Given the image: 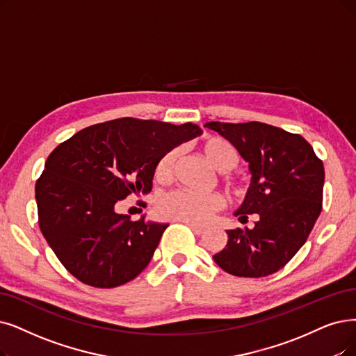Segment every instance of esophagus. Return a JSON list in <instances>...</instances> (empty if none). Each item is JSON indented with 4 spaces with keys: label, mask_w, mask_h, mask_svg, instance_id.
Masks as SVG:
<instances>
[{
    "label": "esophagus",
    "mask_w": 356,
    "mask_h": 356,
    "mask_svg": "<svg viewBox=\"0 0 356 356\" xmlns=\"http://www.w3.org/2000/svg\"><path fill=\"white\" fill-rule=\"evenodd\" d=\"M186 223L190 229L195 234V235H200V234H203L204 232V227H202V226H197V225H194V223H190V222H184Z\"/></svg>",
    "instance_id": "1"
}]
</instances>
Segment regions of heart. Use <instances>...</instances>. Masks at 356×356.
Wrapping results in <instances>:
<instances>
[{
  "mask_svg": "<svg viewBox=\"0 0 356 356\" xmlns=\"http://www.w3.org/2000/svg\"><path fill=\"white\" fill-rule=\"evenodd\" d=\"M200 150L209 163L220 170L234 169L239 162V153L236 147L223 137L209 136L200 141ZM175 162V152H168L156 162L153 175L158 182H168L172 175ZM227 186L236 195L247 193V182L239 178H229ZM223 207V197L219 193L194 194L188 191H172L161 198L158 210L162 216L181 222H190L194 225L206 223L215 211Z\"/></svg>",
  "mask_w": 356,
  "mask_h": 356,
  "instance_id": "heart-1",
  "label": "heart"
}]
</instances>
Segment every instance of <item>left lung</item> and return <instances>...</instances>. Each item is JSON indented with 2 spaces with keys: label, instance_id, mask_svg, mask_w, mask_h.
<instances>
[{
  "label": "left lung",
  "instance_id": "8db88e82",
  "mask_svg": "<svg viewBox=\"0 0 356 356\" xmlns=\"http://www.w3.org/2000/svg\"><path fill=\"white\" fill-rule=\"evenodd\" d=\"M248 162L251 186L235 211L241 222L257 215L252 229L227 231V244L213 255L226 273L264 277L285 267L304 244L323 207L324 166L308 141L277 127L211 121Z\"/></svg>",
  "mask_w": 356,
  "mask_h": 356
}]
</instances>
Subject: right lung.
Masks as SVG:
<instances>
[{"label": "right lung", "instance_id": "right-lung-1", "mask_svg": "<svg viewBox=\"0 0 356 356\" xmlns=\"http://www.w3.org/2000/svg\"><path fill=\"white\" fill-rule=\"evenodd\" d=\"M200 133L191 122L118 118L52 150L35 187L39 227L71 275L115 288L143 272L168 225L131 220L115 207L131 193H149L156 162Z\"/></svg>", "mask_w": 356, "mask_h": 356}]
</instances>
